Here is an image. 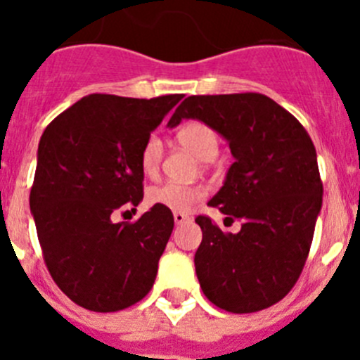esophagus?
I'll return each mask as SVG.
<instances>
[{"instance_id": "1", "label": "esophagus", "mask_w": 360, "mask_h": 360, "mask_svg": "<svg viewBox=\"0 0 360 360\" xmlns=\"http://www.w3.org/2000/svg\"><path fill=\"white\" fill-rule=\"evenodd\" d=\"M173 218H174V224H176V225H182V224H186V221H189V219H191L189 216L184 214V212H174Z\"/></svg>"}]
</instances>
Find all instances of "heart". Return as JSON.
Listing matches in <instances>:
<instances>
[{
	"instance_id": "b5f03b06",
	"label": "heart",
	"mask_w": 360,
	"mask_h": 360,
	"mask_svg": "<svg viewBox=\"0 0 360 360\" xmlns=\"http://www.w3.org/2000/svg\"><path fill=\"white\" fill-rule=\"evenodd\" d=\"M178 142L189 149L200 160H212L218 153V136L207 124L193 120L184 124L176 133ZM162 141L157 135L146 139L141 151V167L146 174L157 173L162 160ZM203 198V189L198 186H186L178 182H165L148 191V202L157 207L174 212H187L198 200Z\"/></svg>"
}]
</instances>
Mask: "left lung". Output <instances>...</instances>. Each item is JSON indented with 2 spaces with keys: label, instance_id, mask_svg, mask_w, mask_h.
Returning a JSON list of instances; mask_svg holds the SVG:
<instances>
[{
  "label": "left lung",
  "instance_id": "1",
  "mask_svg": "<svg viewBox=\"0 0 360 360\" xmlns=\"http://www.w3.org/2000/svg\"><path fill=\"white\" fill-rule=\"evenodd\" d=\"M196 119L224 136L234 162L209 205L241 219L224 232L198 216L195 269L205 297L232 314L281 301L297 281L323 205L314 142L292 113L262 94L191 95L167 126Z\"/></svg>",
  "mask_w": 360,
  "mask_h": 360
}]
</instances>
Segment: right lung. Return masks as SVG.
<instances>
[{"instance_id": "obj_1", "label": "right lung", "mask_w": 360, "mask_h": 360, "mask_svg": "<svg viewBox=\"0 0 360 360\" xmlns=\"http://www.w3.org/2000/svg\"><path fill=\"white\" fill-rule=\"evenodd\" d=\"M182 97L88 95L41 136L30 212L50 276L86 310H124L155 283L173 212L153 205L133 224L111 214L142 202V146Z\"/></svg>"}]
</instances>
